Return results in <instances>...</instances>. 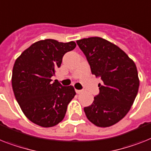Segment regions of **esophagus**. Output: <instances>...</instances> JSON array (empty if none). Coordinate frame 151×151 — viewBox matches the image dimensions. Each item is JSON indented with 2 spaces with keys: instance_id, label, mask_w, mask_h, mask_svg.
<instances>
[{
  "instance_id": "34e87169",
  "label": "esophagus",
  "mask_w": 151,
  "mask_h": 151,
  "mask_svg": "<svg viewBox=\"0 0 151 151\" xmlns=\"http://www.w3.org/2000/svg\"><path fill=\"white\" fill-rule=\"evenodd\" d=\"M75 91H76V93H78V94H79V93H81L83 91V90H75Z\"/></svg>"
}]
</instances>
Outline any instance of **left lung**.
Here are the masks:
<instances>
[{
    "label": "left lung",
    "mask_w": 151,
    "mask_h": 151,
    "mask_svg": "<svg viewBox=\"0 0 151 151\" xmlns=\"http://www.w3.org/2000/svg\"><path fill=\"white\" fill-rule=\"evenodd\" d=\"M77 44L92 74L102 81L99 93L83 111L96 126H112L126 116L136 98L140 84L136 65L121 48L101 37L83 38Z\"/></svg>",
    "instance_id": "8db88e82"
}]
</instances>
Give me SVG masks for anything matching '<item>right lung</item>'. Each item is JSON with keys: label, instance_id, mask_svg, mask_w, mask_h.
Segmentation results:
<instances>
[{"label": "right lung", "instance_id": "right-lung-1", "mask_svg": "<svg viewBox=\"0 0 151 151\" xmlns=\"http://www.w3.org/2000/svg\"><path fill=\"white\" fill-rule=\"evenodd\" d=\"M76 44L46 39L33 44L14 63L12 87L23 113L43 127L57 125L64 119L68 104L76 94L72 86H62L51 77L60 68L63 56Z\"/></svg>", "mask_w": 151, "mask_h": 151}]
</instances>
